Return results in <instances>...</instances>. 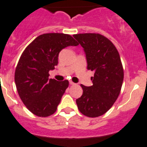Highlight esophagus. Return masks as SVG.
<instances>
[{
  "mask_svg": "<svg viewBox=\"0 0 147 147\" xmlns=\"http://www.w3.org/2000/svg\"><path fill=\"white\" fill-rule=\"evenodd\" d=\"M69 84H71V85H74V84H76L75 83H74V82H71V81H70V82H69Z\"/></svg>",
  "mask_w": 147,
  "mask_h": 147,
  "instance_id": "obj_1",
  "label": "esophagus"
}]
</instances>
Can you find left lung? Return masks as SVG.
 <instances>
[{
	"instance_id": "obj_1",
	"label": "left lung",
	"mask_w": 147,
	"mask_h": 147,
	"mask_svg": "<svg viewBox=\"0 0 147 147\" xmlns=\"http://www.w3.org/2000/svg\"><path fill=\"white\" fill-rule=\"evenodd\" d=\"M73 37L84 48L88 69L94 71L93 85L81 84L82 96L76 100L79 111L88 117L103 115L113 107L121 91L124 70L116 47L102 34L84 33Z\"/></svg>"
}]
</instances>
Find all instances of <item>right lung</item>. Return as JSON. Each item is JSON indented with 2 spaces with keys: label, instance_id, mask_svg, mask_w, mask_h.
<instances>
[{
  "label": "right lung",
  "instance_id": "right-lung-1",
  "mask_svg": "<svg viewBox=\"0 0 147 147\" xmlns=\"http://www.w3.org/2000/svg\"><path fill=\"white\" fill-rule=\"evenodd\" d=\"M78 42L67 34L47 33L37 37L22 53L15 71L18 94L34 115L47 117L57 111L69 81L49 79V71L58 64L59 52Z\"/></svg>",
  "mask_w": 147,
  "mask_h": 147
}]
</instances>
